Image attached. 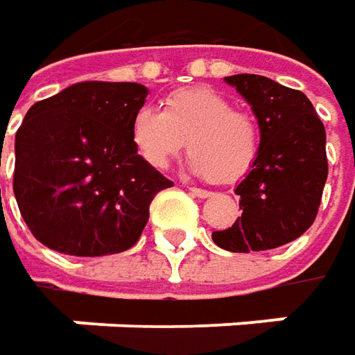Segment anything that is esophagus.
I'll list each match as a JSON object with an SVG mask.
<instances>
[{
    "instance_id": "34e87169",
    "label": "esophagus",
    "mask_w": 355,
    "mask_h": 355,
    "mask_svg": "<svg viewBox=\"0 0 355 355\" xmlns=\"http://www.w3.org/2000/svg\"><path fill=\"white\" fill-rule=\"evenodd\" d=\"M189 193L193 194V196H198V198H208L210 196V191H205V189H196V187H191L189 189Z\"/></svg>"
}]
</instances>
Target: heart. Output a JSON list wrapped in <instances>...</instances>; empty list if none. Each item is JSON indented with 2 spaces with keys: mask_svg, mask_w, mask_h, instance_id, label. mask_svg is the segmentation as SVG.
Returning <instances> with one entry per match:
<instances>
[{
  "mask_svg": "<svg viewBox=\"0 0 355 355\" xmlns=\"http://www.w3.org/2000/svg\"><path fill=\"white\" fill-rule=\"evenodd\" d=\"M131 141L143 162L157 171L166 168L189 145L191 168L218 184L246 177L262 148L254 119L208 87L171 93L162 113L148 107L137 111Z\"/></svg>",
  "mask_w": 355,
  "mask_h": 355,
  "instance_id": "heart-1",
  "label": "heart"
}]
</instances>
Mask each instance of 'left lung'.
I'll return each instance as SVG.
<instances>
[{
  "mask_svg": "<svg viewBox=\"0 0 355 355\" xmlns=\"http://www.w3.org/2000/svg\"><path fill=\"white\" fill-rule=\"evenodd\" d=\"M260 127V157L236 187L242 216L212 232L230 252L270 250L302 236L316 220L328 178L326 129L310 99L262 75H232Z\"/></svg>",
  "mask_w": 355,
  "mask_h": 355,
  "instance_id": "left-lung-1",
  "label": "left lung"
}]
</instances>
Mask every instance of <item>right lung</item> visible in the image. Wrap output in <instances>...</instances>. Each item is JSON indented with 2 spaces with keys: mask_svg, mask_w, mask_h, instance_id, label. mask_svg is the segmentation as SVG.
<instances>
[{
  "mask_svg": "<svg viewBox=\"0 0 355 355\" xmlns=\"http://www.w3.org/2000/svg\"><path fill=\"white\" fill-rule=\"evenodd\" d=\"M139 83H77L37 101L15 135L13 193L31 234L71 256L129 250L155 194L173 187L137 155Z\"/></svg>",
  "mask_w": 355,
  "mask_h": 355,
  "instance_id": "add662e5",
  "label": "right lung"
}]
</instances>
